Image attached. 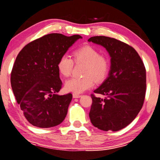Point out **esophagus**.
<instances>
[{
    "instance_id": "34e87169",
    "label": "esophagus",
    "mask_w": 160,
    "mask_h": 160,
    "mask_svg": "<svg viewBox=\"0 0 160 160\" xmlns=\"http://www.w3.org/2000/svg\"><path fill=\"white\" fill-rule=\"evenodd\" d=\"M82 97V95H80V94H72V97L73 98H80V97Z\"/></svg>"
}]
</instances>
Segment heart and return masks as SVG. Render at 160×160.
Listing matches in <instances>:
<instances>
[{"instance_id":"heart-1","label":"heart","mask_w":160,"mask_h":160,"mask_svg":"<svg viewBox=\"0 0 160 160\" xmlns=\"http://www.w3.org/2000/svg\"><path fill=\"white\" fill-rule=\"evenodd\" d=\"M72 60L68 55L63 54L57 62V68L62 76H70L74 62L85 63L82 78H72L65 83V89L75 94L82 93L94 85V80L101 82L108 74L109 61L104 55L100 54L97 49L90 45H84L75 50L72 53ZM74 62H73V61Z\"/></svg>"}]
</instances>
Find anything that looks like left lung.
<instances>
[{
	"mask_svg": "<svg viewBox=\"0 0 160 160\" xmlns=\"http://www.w3.org/2000/svg\"><path fill=\"white\" fill-rule=\"evenodd\" d=\"M88 41L102 45L111 57L108 78L94 91L106 97L91 94L90 120L101 130L117 132L129 125L143 105L146 68L138 52L125 42L106 36H94Z\"/></svg>",
	"mask_w": 160,
	"mask_h": 160,
	"instance_id": "obj_1",
	"label": "left lung"
}]
</instances>
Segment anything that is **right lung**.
Instances as JSON below:
<instances>
[{
  "instance_id": "add662e5",
  "label": "right lung",
  "mask_w": 160,
  "mask_h": 160,
  "mask_svg": "<svg viewBox=\"0 0 160 160\" xmlns=\"http://www.w3.org/2000/svg\"><path fill=\"white\" fill-rule=\"evenodd\" d=\"M79 38H82L79 35L48 34L25 45L17 55L11 72V86L32 125L49 128L65 119L72 96L57 94L62 87L57 62Z\"/></svg>"
}]
</instances>
